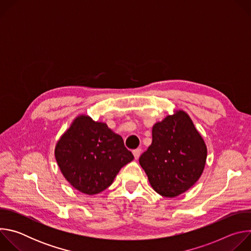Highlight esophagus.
<instances>
[{
    "instance_id": "34e87169",
    "label": "esophagus",
    "mask_w": 251,
    "mask_h": 251,
    "mask_svg": "<svg viewBox=\"0 0 251 251\" xmlns=\"http://www.w3.org/2000/svg\"><path fill=\"white\" fill-rule=\"evenodd\" d=\"M141 153H142V150H141V149H136V150H134V151H133L134 158H135L136 160H137V159H139V157H140Z\"/></svg>"
}]
</instances>
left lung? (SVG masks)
I'll return each mask as SVG.
<instances>
[{"label":"left lung","mask_w":251,"mask_h":251,"mask_svg":"<svg viewBox=\"0 0 251 251\" xmlns=\"http://www.w3.org/2000/svg\"><path fill=\"white\" fill-rule=\"evenodd\" d=\"M152 144L139 163L153 190L175 198L190 190L201 177L206 163L205 142L190 115L174 110L152 128Z\"/></svg>","instance_id":"1"}]
</instances>
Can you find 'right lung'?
<instances>
[{"mask_svg": "<svg viewBox=\"0 0 251 251\" xmlns=\"http://www.w3.org/2000/svg\"><path fill=\"white\" fill-rule=\"evenodd\" d=\"M54 156L65 180L88 196L110 187L120 169L134 159L120 135L85 114L75 117L60 136Z\"/></svg>", "mask_w": 251, "mask_h": 251, "instance_id": "1", "label": "right lung"}]
</instances>
